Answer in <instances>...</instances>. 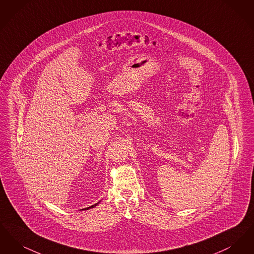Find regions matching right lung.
Masks as SVG:
<instances>
[{
	"label": "right lung",
	"mask_w": 254,
	"mask_h": 254,
	"mask_svg": "<svg viewBox=\"0 0 254 254\" xmlns=\"http://www.w3.org/2000/svg\"><path fill=\"white\" fill-rule=\"evenodd\" d=\"M99 203H100V202H98V203L95 204V205H92L91 206H88V207H86V208H84V209H89V208H91V207H95V206H96V205H98ZM84 209H83V210H84Z\"/></svg>",
	"instance_id": "right-lung-1"
}]
</instances>
